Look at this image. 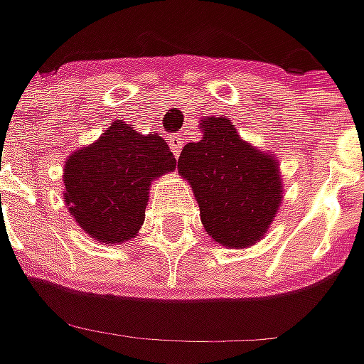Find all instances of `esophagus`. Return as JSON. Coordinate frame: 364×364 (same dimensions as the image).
<instances>
[{
    "mask_svg": "<svg viewBox=\"0 0 364 364\" xmlns=\"http://www.w3.org/2000/svg\"><path fill=\"white\" fill-rule=\"evenodd\" d=\"M167 143L171 146V153L175 155V157H179L181 155V146H183V136L179 132H173L167 136Z\"/></svg>",
    "mask_w": 364,
    "mask_h": 364,
    "instance_id": "34e87169",
    "label": "esophagus"
}]
</instances>
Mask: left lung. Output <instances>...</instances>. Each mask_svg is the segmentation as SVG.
I'll list each match as a JSON object with an SVG mask.
<instances>
[{
    "instance_id": "1",
    "label": "left lung",
    "mask_w": 364,
    "mask_h": 364,
    "mask_svg": "<svg viewBox=\"0 0 364 364\" xmlns=\"http://www.w3.org/2000/svg\"><path fill=\"white\" fill-rule=\"evenodd\" d=\"M203 139L183 146L177 169L191 183L205 232L247 247L268 232L282 201L276 161L240 139L228 119H205Z\"/></svg>"
}]
</instances>
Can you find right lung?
<instances>
[{"instance_id":"1","label":"right lung","mask_w":364,"mask_h":364,"mask_svg":"<svg viewBox=\"0 0 364 364\" xmlns=\"http://www.w3.org/2000/svg\"><path fill=\"white\" fill-rule=\"evenodd\" d=\"M175 157L159 134H139L114 120L64 167V201L78 225L98 242L120 244L144 221L151 181L175 169Z\"/></svg>"}]
</instances>
